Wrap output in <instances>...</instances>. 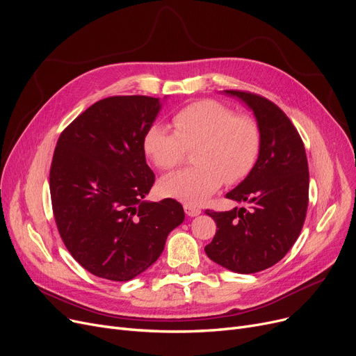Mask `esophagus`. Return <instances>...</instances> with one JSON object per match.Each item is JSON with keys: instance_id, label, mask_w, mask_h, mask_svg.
I'll use <instances>...</instances> for the list:
<instances>
[{"instance_id": "esophagus-1", "label": "esophagus", "mask_w": 356, "mask_h": 356, "mask_svg": "<svg viewBox=\"0 0 356 356\" xmlns=\"http://www.w3.org/2000/svg\"><path fill=\"white\" fill-rule=\"evenodd\" d=\"M184 212L188 216H197L200 213V209L197 207H195V204H191V203H184Z\"/></svg>"}]
</instances>
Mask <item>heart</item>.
Returning a JSON list of instances; mask_svg holds the SVG:
<instances>
[{"instance_id": "1", "label": "heart", "mask_w": 356, "mask_h": 356, "mask_svg": "<svg viewBox=\"0 0 356 356\" xmlns=\"http://www.w3.org/2000/svg\"><path fill=\"white\" fill-rule=\"evenodd\" d=\"M173 124L175 129L153 124L143 140L145 154L163 172L173 170L188 148H195V167L161 180L164 196L197 204L223 183H239L252 172L261 149V131L254 118L236 115L219 101L202 99L179 109Z\"/></svg>"}]
</instances>
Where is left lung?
Wrapping results in <instances>:
<instances>
[{
    "label": "left lung",
    "mask_w": 356,
    "mask_h": 356,
    "mask_svg": "<svg viewBox=\"0 0 356 356\" xmlns=\"http://www.w3.org/2000/svg\"><path fill=\"white\" fill-rule=\"evenodd\" d=\"M225 92L254 111L261 149L252 172L227 193L248 208L204 211L218 227L204 251L222 267L251 274L277 264L300 235L309 204V165L300 134L274 102L247 90Z\"/></svg>",
    "instance_id": "obj_1"
}]
</instances>
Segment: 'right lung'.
<instances>
[{
  "label": "right lung",
  "mask_w": 356,
  "mask_h": 356,
  "mask_svg": "<svg viewBox=\"0 0 356 356\" xmlns=\"http://www.w3.org/2000/svg\"><path fill=\"white\" fill-rule=\"evenodd\" d=\"M159 98L109 97L74 118L56 144L50 196L70 255L90 274L128 282L154 264L184 220L175 199L145 202L156 176L143 140Z\"/></svg>",
  "instance_id": "add662e5"
}]
</instances>
